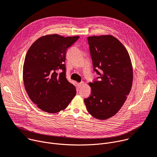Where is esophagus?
Listing matches in <instances>:
<instances>
[{"label": "esophagus", "mask_w": 157, "mask_h": 157, "mask_svg": "<svg viewBox=\"0 0 157 157\" xmlns=\"http://www.w3.org/2000/svg\"><path fill=\"white\" fill-rule=\"evenodd\" d=\"M83 84H84L83 82H81L79 83H78V88H81L83 86Z\"/></svg>", "instance_id": "obj_1"}]
</instances>
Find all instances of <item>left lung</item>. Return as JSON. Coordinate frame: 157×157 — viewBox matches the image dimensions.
Listing matches in <instances>:
<instances>
[{
    "label": "left lung",
    "mask_w": 157,
    "mask_h": 157,
    "mask_svg": "<svg viewBox=\"0 0 157 157\" xmlns=\"http://www.w3.org/2000/svg\"><path fill=\"white\" fill-rule=\"evenodd\" d=\"M87 39L98 77L89 83L91 93L84 101L93 117L106 120L118 113L130 92L132 65L127 50L116 37L106 35Z\"/></svg>",
    "instance_id": "left-lung-1"
}]
</instances>
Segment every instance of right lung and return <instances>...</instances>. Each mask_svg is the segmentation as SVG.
<instances>
[{
  "label": "right lung",
  "mask_w": 157,
  "mask_h": 157,
  "mask_svg": "<svg viewBox=\"0 0 157 157\" xmlns=\"http://www.w3.org/2000/svg\"><path fill=\"white\" fill-rule=\"evenodd\" d=\"M79 36H42L28 50L23 66L27 93L41 110L58 113L64 109L76 94L66 76V55Z\"/></svg>",
  "instance_id": "add662e5"
}]
</instances>
